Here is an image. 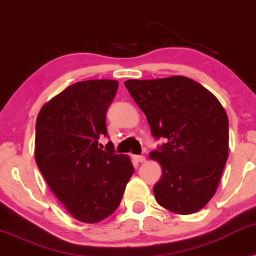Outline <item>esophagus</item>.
<instances>
[{
    "label": "esophagus",
    "mask_w": 256,
    "mask_h": 256,
    "mask_svg": "<svg viewBox=\"0 0 256 256\" xmlns=\"http://www.w3.org/2000/svg\"><path fill=\"white\" fill-rule=\"evenodd\" d=\"M134 160H136V162H138V163H143V162H146V156L144 155L135 156Z\"/></svg>",
    "instance_id": "34e87169"
}]
</instances>
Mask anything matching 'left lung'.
Masks as SVG:
<instances>
[{
    "label": "left lung",
    "mask_w": 256,
    "mask_h": 256,
    "mask_svg": "<svg viewBox=\"0 0 256 256\" xmlns=\"http://www.w3.org/2000/svg\"><path fill=\"white\" fill-rule=\"evenodd\" d=\"M146 114L154 138H168L149 154L162 177L155 199L176 214H192L211 200L228 158V118L220 101L183 76L124 82Z\"/></svg>",
    "instance_id": "8db88e82"
}]
</instances>
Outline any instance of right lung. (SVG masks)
Returning <instances> with one entry per match:
<instances>
[{"label":"right lung","mask_w":256,"mask_h":256,"mask_svg":"<svg viewBox=\"0 0 256 256\" xmlns=\"http://www.w3.org/2000/svg\"><path fill=\"white\" fill-rule=\"evenodd\" d=\"M118 86L110 79L73 84L44 104L36 120L37 166L66 211L82 222L113 214L134 174L130 157L115 155L114 146L98 148Z\"/></svg>","instance_id":"1"}]
</instances>
